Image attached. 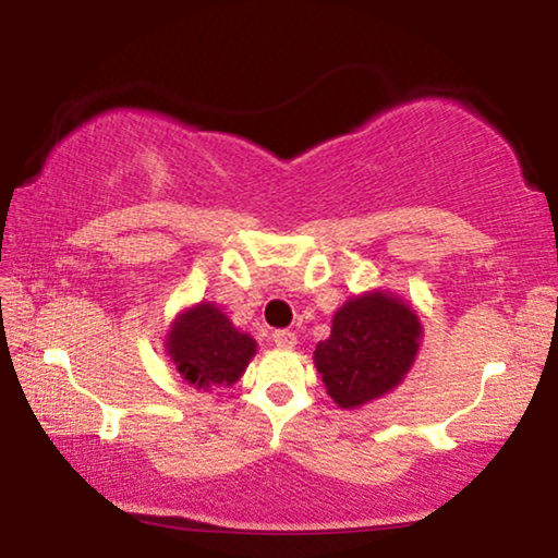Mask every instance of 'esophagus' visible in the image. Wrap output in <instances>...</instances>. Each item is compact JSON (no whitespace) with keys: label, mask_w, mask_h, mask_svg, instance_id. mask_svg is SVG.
<instances>
[{"label":"esophagus","mask_w":558,"mask_h":558,"mask_svg":"<svg viewBox=\"0 0 558 558\" xmlns=\"http://www.w3.org/2000/svg\"><path fill=\"white\" fill-rule=\"evenodd\" d=\"M272 342H276L280 349H292L298 344V335L290 332V329H278V332L272 335Z\"/></svg>","instance_id":"34e87169"}]
</instances>
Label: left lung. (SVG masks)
I'll list each match as a JSON object with an SVG mask.
<instances>
[{
  "mask_svg": "<svg viewBox=\"0 0 558 558\" xmlns=\"http://www.w3.org/2000/svg\"><path fill=\"white\" fill-rule=\"evenodd\" d=\"M423 325L413 305L391 290L352 295L315 347V366L339 409H362L401 386L421 349Z\"/></svg>",
  "mask_w": 558,
  "mask_h": 558,
  "instance_id": "obj_1",
  "label": "left lung"
}]
</instances>
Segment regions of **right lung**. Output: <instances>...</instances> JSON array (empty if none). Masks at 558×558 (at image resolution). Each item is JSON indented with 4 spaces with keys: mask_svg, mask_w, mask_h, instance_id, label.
<instances>
[{
    "mask_svg": "<svg viewBox=\"0 0 558 558\" xmlns=\"http://www.w3.org/2000/svg\"><path fill=\"white\" fill-rule=\"evenodd\" d=\"M256 339L233 327L214 302L184 307L165 337V354L179 376L194 389L214 391L231 386L243 376L256 356Z\"/></svg>",
    "mask_w": 558,
    "mask_h": 558,
    "instance_id": "right-lung-1",
    "label": "right lung"
}]
</instances>
